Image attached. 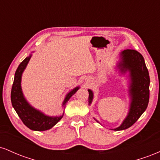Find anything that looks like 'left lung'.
Wrapping results in <instances>:
<instances>
[{
	"label": "left lung",
	"mask_w": 160,
	"mask_h": 160,
	"mask_svg": "<svg viewBox=\"0 0 160 160\" xmlns=\"http://www.w3.org/2000/svg\"><path fill=\"white\" fill-rule=\"evenodd\" d=\"M122 69L129 70L131 74L132 103L130 111L122 125L114 128L116 131L129 128L138 120L148 105L150 98V76L145 65L144 57L137 50L132 49H125L121 53ZM89 92V104L92 101L93 94L90 89Z\"/></svg>",
	"instance_id": "1"
}]
</instances>
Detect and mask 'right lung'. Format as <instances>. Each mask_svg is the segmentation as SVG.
I'll return each mask as SVG.
<instances>
[{
	"instance_id": "obj_1",
	"label": "right lung",
	"mask_w": 160,
	"mask_h": 160,
	"mask_svg": "<svg viewBox=\"0 0 160 160\" xmlns=\"http://www.w3.org/2000/svg\"><path fill=\"white\" fill-rule=\"evenodd\" d=\"M30 58L31 56L25 58L16 69L11 89V102L18 116L28 128L34 131H45L54 126L61 120L63 115L59 117H47L31 107L24 98L21 89V78L24 69L26 67ZM78 89L79 87H77L70 92L64 101L63 105H65L66 102L78 90Z\"/></svg>"
}]
</instances>
